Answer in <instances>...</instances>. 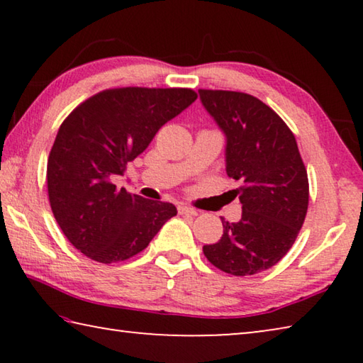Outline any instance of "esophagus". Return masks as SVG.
<instances>
[{"label":"esophagus","instance_id":"obj_1","mask_svg":"<svg viewBox=\"0 0 363 363\" xmlns=\"http://www.w3.org/2000/svg\"><path fill=\"white\" fill-rule=\"evenodd\" d=\"M177 211H179V214H187V216H196L199 214V211L195 210V208H190V206H177Z\"/></svg>","mask_w":363,"mask_h":363}]
</instances>
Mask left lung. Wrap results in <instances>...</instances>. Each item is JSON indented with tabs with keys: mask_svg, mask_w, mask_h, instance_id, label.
Instances as JSON below:
<instances>
[{
	"mask_svg": "<svg viewBox=\"0 0 363 363\" xmlns=\"http://www.w3.org/2000/svg\"><path fill=\"white\" fill-rule=\"evenodd\" d=\"M201 104L225 134L227 176L242 219H223V237L203 253L225 274L255 275L275 266L296 240L309 205V181L286 123L257 97L237 91H199Z\"/></svg>",
	"mask_w": 363,
	"mask_h": 363,
	"instance_id": "obj_1",
	"label": "left lung"
}]
</instances>
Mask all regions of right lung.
<instances>
[{
	"label": "right lung",
	"mask_w": 363,
	"mask_h": 363,
	"mask_svg": "<svg viewBox=\"0 0 363 363\" xmlns=\"http://www.w3.org/2000/svg\"><path fill=\"white\" fill-rule=\"evenodd\" d=\"M195 99L187 88L106 89L64 120L48 158V195L59 227L83 255L102 264L130 259L176 216L173 203L133 195L115 179Z\"/></svg>",
	"instance_id": "obj_1"
}]
</instances>
